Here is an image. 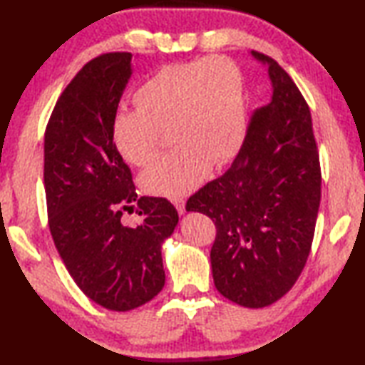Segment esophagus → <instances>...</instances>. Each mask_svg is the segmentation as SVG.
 <instances>
[{
  "instance_id": "34e87169",
  "label": "esophagus",
  "mask_w": 365,
  "mask_h": 365,
  "mask_svg": "<svg viewBox=\"0 0 365 365\" xmlns=\"http://www.w3.org/2000/svg\"><path fill=\"white\" fill-rule=\"evenodd\" d=\"M172 202H174V206L177 207L178 214H183L185 212V200H183V197H174V200H172Z\"/></svg>"
}]
</instances>
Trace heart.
Segmentation results:
<instances>
[{"mask_svg": "<svg viewBox=\"0 0 365 365\" xmlns=\"http://www.w3.org/2000/svg\"><path fill=\"white\" fill-rule=\"evenodd\" d=\"M132 101L135 110H122L110 122L115 153L143 168L158 156L164 132L177 146L141 174V188L150 195L188 193L243 141V76L225 56L163 66L137 86Z\"/></svg>", "mask_w": 365, "mask_h": 365, "instance_id": "1", "label": "heart"}]
</instances>
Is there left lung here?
<instances>
[{
    "label": "left lung",
    "mask_w": 365,
    "mask_h": 365,
    "mask_svg": "<svg viewBox=\"0 0 365 365\" xmlns=\"http://www.w3.org/2000/svg\"><path fill=\"white\" fill-rule=\"evenodd\" d=\"M272 100L252 110L246 137L224 175L188 197L209 215L214 285L245 307L274 304L293 288L311 252L322 172L311 110L283 67L265 54Z\"/></svg>",
    "instance_id": "obj_1"
}]
</instances>
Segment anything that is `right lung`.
<instances>
[{"label": "right lung", "mask_w": 365, "mask_h": 365, "mask_svg": "<svg viewBox=\"0 0 365 365\" xmlns=\"http://www.w3.org/2000/svg\"><path fill=\"white\" fill-rule=\"evenodd\" d=\"M132 54L88 61L58 98L45 132V193L53 242L91 301L125 312L164 287L160 245L178 222L165 197L137 196L132 170L115 153L110 122L130 77ZM137 202L144 220L120 222Z\"/></svg>", "instance_id": "1"}]
</instances>
